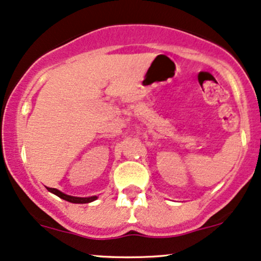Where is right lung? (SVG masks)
I'll return each instance as SVG.
<instances>
[{"label": "right lung", "instance_id": "add662e5", "mask_svg": "<svg viewBox=\"0 0 261 261\" xmlns=\"http://www.w3.org/2000/svg\"><path fill=\"white\" fill-rule=\"evenodd\" d=\"M48 191L51 192V193H54L56 196H58L59 198L64 199V200H68V202L70 203H90L93 202V200H95L98 197H88V198H82V197H73V196H68V194H64L63 192L56 190V188H48Z\"/></svg>", "mask_w": 261, "mask_h": 261}]
</instances>
